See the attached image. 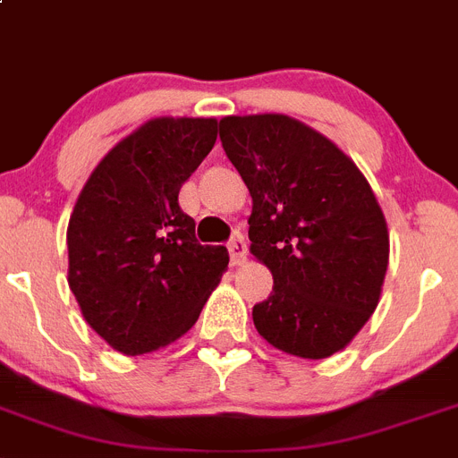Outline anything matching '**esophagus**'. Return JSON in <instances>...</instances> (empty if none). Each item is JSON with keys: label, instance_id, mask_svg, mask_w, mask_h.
Returning a JSON list of instances; mask_svg holds the SVG:
<instances>
[{"label": "esophagus", "instance_id": "34e87169", "mask_svg": "<svg viewBox=\"0 0 458 458\" xmlns=\"http://www.w3.org/2000/svg\"><path fill=\"white\" fill-rule=\"evenodd\" d=\"M228 253H230V262L233 265H244L246 262V240L244 234H234L233 240L228 242Z\"/></svg>", "mask_w": 458, "mask_h": 458}]
</instances>
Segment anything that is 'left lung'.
<instances>
[{
	"label": "left lung",
	"instance_id": "1",
	"mask_svg": "<svg viewBox=\"0 0 458 458\" xmlns=\"http://www.w3.org/2000/svg\"><path fill=\"white\" fill-rule=\"evenodd\" d=\"M218 138L253 198L251 253L274 276L253 325L304 360L344 350L376 311L389 234L371 186L318 131L285 114L218 122Z\"/></svg>",
	"mask_w": 458,
	"mask_h": 458
}]
</instances>
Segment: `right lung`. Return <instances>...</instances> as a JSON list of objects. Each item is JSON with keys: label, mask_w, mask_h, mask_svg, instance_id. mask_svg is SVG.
<instances>
[{"label": "right lung", "mask_w": 458, "mask_h": 458, "mask_svg": "<svg viewBox=\"0 0 458 458\" xmlns=\"http://www.w3.org/2000/svg\"><path fill=\"white\" fill-rule=\"evenodd\" d=\"M214 142L216 119H152L106 154L75 202L71 293L89 327L124 355L189 332L228 267L225 246H202L177 200Z\"/></svg>", "instance_id": "add662e5"}]
</instances>
